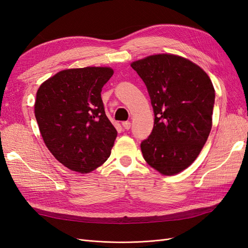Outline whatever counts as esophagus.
I'll return each mask as SVG.
<instances>
[{"instance_id":"34e87169","label":"esophagus","mask_w":248,"mask_h":248,"mask_svg":"<svg viewBox=\"0 0 248 248\" xmlns=\"http://www.w3.org/2000/svg\"><path fill=\"white\" fill-rule=\"evenodd\" d=\"M122 126L124 127V128H125L126 130H128V129H130L131 123H130L129 121H125V122H123V123H122Z\"/></svg>"}]
</instances>
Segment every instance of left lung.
<instances>
[{
  "mask_svg": "<svg viewBox=\"0 0 248 248\" xmlns=\"http://www.w3.org/2000/svg\"><path fill=\"white\" fill-rule=\"evenodd\" d=\"M131 67L145 82L154 111L142 156L160 174L176 175L196 160L211 131L212 81L200 66L175 55L149 56Z\"/></svg>",
  "mask_w": 248,
  "mask_h": 248,
  "instance_id": "left-lung-1",
  "label": "left lung"
}]
</instances>
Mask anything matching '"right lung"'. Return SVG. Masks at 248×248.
<instances>
[{
  "label": "right lung",
  "mask_w": 248,
  "mask_h": 248,
  "mask_svg": "<svg viewBox=\"0 0 248 248\" xmlns=\"http://www.w3.org/2000/svg\"><path fill=\"white\" fill-rule=\"evenodd\" d=\"M112 74L109 67L67 69L37 91L35 117L41 137L71 170L90 172L110 155L117 130L104 111L101 91Z\"/></svg>",
  "instance_id": "1"
}]
</instances>
